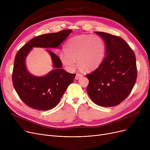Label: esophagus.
Listing matches in <instances>:
<instances>
[{
  "label": "esophagus",
  "mask_w": 150,
  "mask_h": 150,
  "mask_svg": "<svg viewBox=\"0 0 150 150\" xmlns=\"http://www.w3.org/2000/svg\"><path fill=\"white\" fill-rule=\"evenodd\" d=\"M83 75L82 74H76V76H75V80H78L80 79V78H82L83 77Z\"/></svg>",
  "instance_id": "obj_1"
}]
</instances>
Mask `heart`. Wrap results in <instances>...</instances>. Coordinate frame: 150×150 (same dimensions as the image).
<instances>
[{
    "instance_id": "obj_1",
    "label": "heart",
    "mask_w": 150,
    "mask_h": 150,
    "mask_svg": "<svg viewBox=\"0 0 150 150\" xmlns=\"http://www.w3.org/2000/svg\"><path fill=\"white\" fill-rule=\"evenodd\" d=\"M105 44L97 35H81L70 38L67 41L65 51L59 53V58L66 68L74 70L78 66L85 71L96 69L103 61L105 55Z\"/></svg>"
}]
</instances>
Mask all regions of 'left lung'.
Masks as SVG:
<instances>
[{"instance_id": "8db88e82", "label": "left lung", "mask_w": 150, "mask_h": 150, "mask_svg": "<svg viewBox=\"0 0 150 150\" xmlns=\"http://www.w3.org/2000/svg\"><path fill=\"white\" fill-rule=\"evenodd\" d=\"M105 42L106 56L101 64L86 76L87 92L96 104L104 107L119 105L129 95L137 79L136 59L122 38L95 31Z\"/></svg>"}]
</instances>
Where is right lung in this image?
Listing matches in <instances>:
<instances>
[{
  "mask_svg": "<svg viewBox=\"0 0 150 150\" xmlns=\"http://www.w3.org/2000/svg\"><path fill=\"white\" fill-rule=\"evenodd\" d=\"M71 30H63L57 33L38 36L19 49L15 57L12 74L14 88L20 98L28 106L47 111L56 106L76 74L61 69L59 58L49 50L54 69L44 76H36L28 72L25 58L33 47L59 48L60 44L72 33Z\"/></svg>",
  "mask_w": 150,
  "mask_h": 150,
  "instance_id": "right-lung-1",
  "label": "right lung"
}]
</instances>
